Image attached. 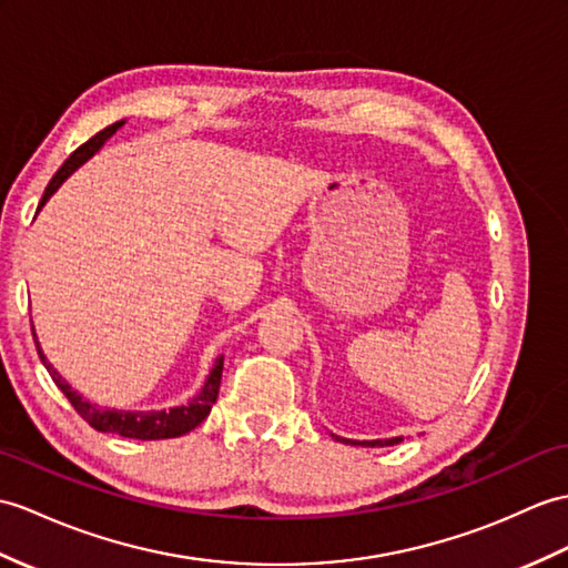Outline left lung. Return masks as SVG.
Masks as SVG:
<instances>
[{"label": "left lung", "mask_w": 568, "mask_h": 568, "mask_svg": "<svg viewBox=\"0 0 568 568\" xmlns=\"http://www.w3.org/2000/svg\"><path fill=\"white\" fill-rule=\"evenodd\" d=\"M336 440H344L346 445H371V447H377V445H397L402 443V438H387V440H365V443H358V440H346V438H338V435H334Z\"/></svg>", "instance_id": "1"}]
</instances>
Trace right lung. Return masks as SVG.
<instances>
[{
	"label": "right lung",
	"mask_w": 568,
	"mask_h": 568,
	"mask_svg": "<svg viewBox=\"0 0 568 568\" xmlns=\"http://www.w3.org/2000/svg\"><path fill=\"white\" fill-rule=\"evenodd\" d=\"M121 125H123V121H118L109 128H103L101 133H97L84 144H79V148L68 156V160H64V164L55 171V176L50 179L48 189L43 193V201H41V205H38V210H41L48 197L62 186V181L68 179L77 166H82L89 160V156L94 154L101 148V144L109 140ZM33 338H36V334H33ZM36 348H38V355H41L43 365L48 367L52 382H55V385L62 389L64 397H68L70 404L74 406V412L82 416L91 428H97L101 433H115V435H123V438H135V440L179 438V435H186L195 426H201L203 420L207 418L210 408H213V404L217 399L220 382H222V365H224V358H217L213 373H210L201 394L193 397L191 404H186V406L169 408V412H115V408H99L97 404H89L87 399L79 397V394L68 385V382L62 379V375L55 371V367H52L45 361V355H43L41 346H38V341H36Z\"/></svg>",
	"instance_id": "1"
}]
</instances>
